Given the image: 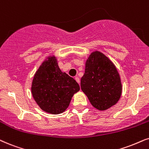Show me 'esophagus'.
Masks as SVG:
<instances>
[{"label":"esophagus","instance_id":"1","mask_svg":"<svg viewBox=\"0 0 149 149\" xmlns=\"http://www.w3.org/2000/svg\"><path fill=\"white\" fill-rule=\"evenodd\" d=\"M74 79H75V80H76V81H77V83H78L79 84H80V79H79V78L78 77H75Z\"/></svg>","mask_w":149,"mask_h":149}]
</instances>
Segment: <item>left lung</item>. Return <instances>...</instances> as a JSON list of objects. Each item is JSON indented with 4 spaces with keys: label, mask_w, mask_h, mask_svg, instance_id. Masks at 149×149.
Listing matches in <instances>:
<instances>
[{
    "label": "left lung",
    "mask_w": 149,
    "mask_h": 149,
    "mask_svg": "<svg viewBox=\"0 0 149 149\" xmlns=\"http://www.w3.org/2000/svg\"><path fill=\"white\" fill-rule=\"evenodd\" d=\"M81 88L92 105L100 111L116 105L123 90L115 65L99 51L92 52L87 59Z\"/></svg>",
    "instance_id": "1"
}]
</instances>
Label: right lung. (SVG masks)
I'll list each match as a JSON object with an SVG mask.
<instances>
[{
    "mask_svg": "<svg viewBox=\"0 0 149 149\" xmlns=\"http://www.w3.org/2000/svg\"><path fill=\"white\" fill-rule=\"evenodd\" d=\"M79 90L76 81L61 72L54 55L49 56L42 62L34 74L31 84L35 101L43 111L51 114L63 113Z\"/></svg>",
    "mask_w": 149,
    "mask_h": 149,
    "instance_id": "obj_1",
    "label": "right lung"
}]
</instances>
